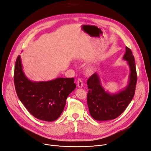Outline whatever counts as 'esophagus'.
Masks as SVG:
<instances>
[{
	"mask_svg": "<svg viewBox=\"0 0 151 151\" xmlns=\"http://www.w3.org/2000/svg\"><path fill=\"white\" fill-rule=\"evenodd\" d=\"M77 86L78 88H80L83 86V80L81 79H80V78H79V79H78L77 81Z\"/></svg>",
	"mask_w": 151,
	"mask_h": 151,
	"instance_id": "34e87169",
	"label": "esophagus"
}]
</instances>
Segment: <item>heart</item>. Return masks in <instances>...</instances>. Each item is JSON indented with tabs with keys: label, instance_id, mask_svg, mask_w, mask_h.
<instances>
[{
	"label": "heart",
	"instance_id": "obj_1",
	"mask_svg": "<svg viewBox=\"0 0 151 151\" xmlns=\"http://www.w3.org/2000/svg\"><path fill=\"white\" fill-rule=\"evenodd\" d=\"M86 70H87L88 71H91L92 70H93V68L91 67H88L86 68Z\"/></svg>",
	"mask_w": 151,
	"mask_h": 151
}]
</instances>
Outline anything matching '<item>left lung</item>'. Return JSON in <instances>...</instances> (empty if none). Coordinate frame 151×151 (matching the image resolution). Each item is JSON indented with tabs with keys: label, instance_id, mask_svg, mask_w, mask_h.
Wrapping results in <instances>:
<instances>
[{
	"label": "left lung",
	"instance_id": "left-lung-1",
	"mask_svg": "<svg viewBox=\"0 0 151 151\" xmlns=\"http://www.w3.org/2000/svg\"><path fill=\"white\" fill-rule=\"evenodd\" d=\"M123 59L129 67L128 82L124 89L110 93L102 86L98 73L92 75L87 81L89 89L87 102L91 116L97 121H107L116 119L125 110L133 99L137 82L134 58L132 50L126 47Z\"/></svg>",
	"mask_w": 151,
	"mask_h": 151
}]
</instances>
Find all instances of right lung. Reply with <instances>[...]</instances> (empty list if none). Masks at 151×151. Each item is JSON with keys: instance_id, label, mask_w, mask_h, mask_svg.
<instances>
[{"instance_id": "1", "label": "right lung", "mask_w": 151, "mask_h": 151, "mask_svg": "<svg viewBox=\"0 0 151 151\" xmlns=\"http://www.w3.org/2000/svg\"><path fill=\"white\" fill-rule=\"evenodd\" d=\"M14 83L19 99L36 119L53 122L62 113L67 97L76 88L73 78L33 81L25 75L20 55L15 66Z\"/></svg>"}]
</instances>
